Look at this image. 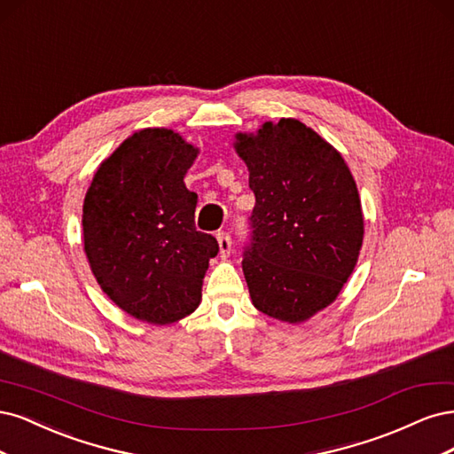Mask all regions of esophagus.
I'll return each instance as SVG.
<instances>
[{"label": "esophagus", "instance_id": "34e87169", "mask_svg": "<svg viewBox=\"0 0 454 454\" xmlns=\"http://www.w3.org/2000/svg\"><path fill=\"white\" fill-rule=\"evenodd\" d=\"M216 239H218V248H221V254H223V258H226L230 253H231V247H233V243H231V236L228 231H221L216 236Z\"/></svg>", "mask_w": 454, "mask_h": 454}]
</instances>
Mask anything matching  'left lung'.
I'll list each match as a JSON object with an SVG mask.
<instances>
[{"mask_svg":"<svg viewBox=\"0 0 454 454\" xmlns=\"http://www.w3.org/2000/svg\"><path fill=\"white\" fill-rule=\"evenodd\" d=\"M256 206L243 273L258 311L301 323L353 273L364 238L358 190L341 154L300 121L238 136Z\"/></svg>","mask_w":454,"mask_h":454,"instance_id":"1","label":"left lung"}]
</instances>
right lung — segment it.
I'll return each instance as SVG.
<instances>
[{
  "instance_id": "obj_1",
  "label": "right lung",
  "mask_w": 454,
  "mask_h": 454,
  "mask_svg": "<svg viewBox=\"0 0 454 454\" xmlns=\"http://www.w3.org/2000/svg\"><path fill=\"white\" fill-rule=\"evenodd\" d=\"M198 151L166 128L128 137L94 175L82 206L84 251L101 290L131 317L171 325L201 300L218 243L194 224L184 175Z\"/></svg>"
}]
</instances>
